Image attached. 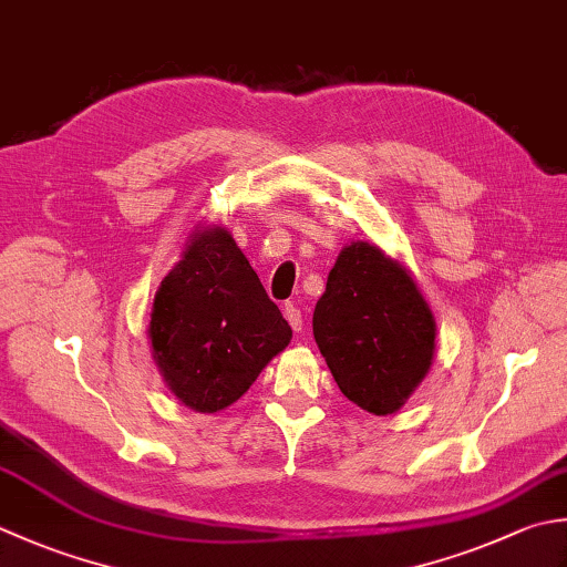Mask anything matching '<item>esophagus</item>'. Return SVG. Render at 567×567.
<instances>
[{
  "label": "esophagus",
  "mask_w": 567,
  "mask_h": 567,
  "mask_svg": "<svg viewBox=\"0 0 567 567\" xmlns=\"http://www.w3.org/2000/svg\"><path fill=\"white\" fill-rule=\"evenodd\" d=\"M285 319L290 321V327L295 329V331H302L305 329V315H302V309H299L297 305H285Z\"/></svg>",
  "instance_id": "obj_1"
}]
</instances>
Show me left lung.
<instances>
[{
	"label": "left lung",
	"mask_w": 567,
	"mask_h": 567,
	"mask_svg": "<svg viewBox=\"0 0 567 567\" xmlns=\"http://www.w3.org/2000/svg\"><path fill=\"white\" fill-rule=\"evenodd\" d=\"M312 329L341 393L373 415L408 401L435 351V319L413 277L363 240L339 252Z\"/></svg>",
	"instance_id": "left-lung-1"
}]
</instances>
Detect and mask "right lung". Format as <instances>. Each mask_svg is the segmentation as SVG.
Returning a JSON list of instances; mask_svg holds the SVG:
<instances>
[{
  "label": "right lung",
  "instance_id": "obj_1",
  "mask_svg": "<svg viewBox=\"0 0 567 567\" xmlns=\"http://www.w3.org/2000/svg\"><path fill=\"white\" fill-rule=\"evenodd\" d=\"M150 339L172 393L198 413H218L290 343L292 329L228 230L206 228L162 280Z\"/></svg>",
  "mask_w": 567,
  "mask_h": 567
}]
</instances>
